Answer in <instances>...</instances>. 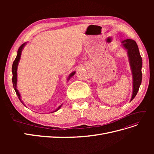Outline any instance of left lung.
Here are the masks:
<instances>
[{
	"label": "left lung",
	"mask_w": 154,
	"mask_h": 154,
	"mask_svg": "<svg viewBox=\"0 0 154 154\" xmlns=\"http://www.w3.org/2000/svg\"><path fill=\"white\" fill-rule=\"evenodd\" d=\"M123 47L127 49L130 67L133 76V93L130 101L136 96L142 81V58L139 53L137 44L136 41L132 39H127L122 41Z\"/></svg>",
	"instance_id": "1"
}]
</instances>
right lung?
<instances>
[{
  "instance_id": "1",
  "label": "right lung",
  "mask_w": 154,
  "mask_h": 154,
  "mask_svg": "<svg viewBox=\"0 0 154 154\" xmlns=\"http://www.w3.org/2000/svg\"><path fill=\"white\" fill-rule=\"evenodd\" d=\"M26 45V43L20 45V47L18 48V50L17 51V57L15 59V60H14V62L13 63V66H12V73H13V78H12V82H13V88L14 89H15V92H16V94L18 97V99L20 100V101L22 102V104L23 102L21 101V98H20V95L19 94V92H18V90L17 89V67H18V62H19L20 61V56H21V53H22V49L24 48V45ZM75 74V71L72 72L70 75L69 76V78H68V80H69L70 78H71L74 74ZM62 106V105L59 106L58 107V109L57 110H55L54 112H54L57 111L58 110L60 109V107Z\"/></svg>"
}]
</instances>
